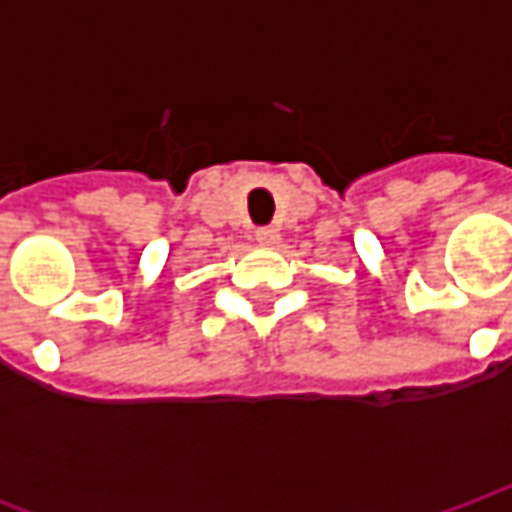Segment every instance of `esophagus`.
<instances>
[{
	"mask_svg": "<svg viewBox=\"0 0 512 512\" xmlns=\"http://www.w3.org/2000/svg\"><path fill=\"white\" fill-rule=\"evenodd\" d=\"M255 238H257V244H263V246L279 244V233L274 230V227H257Z\"/></svg>",
	"mask_w": 512,
	"mask_h": 512,
	"instance_id": "obj_1",
	"label": "esophagus"
}]
</instances>
